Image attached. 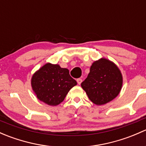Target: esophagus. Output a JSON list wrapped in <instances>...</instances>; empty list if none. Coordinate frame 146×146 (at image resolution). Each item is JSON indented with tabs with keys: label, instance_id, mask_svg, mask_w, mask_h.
I'll return each mask as SVG.
<instances>
[{
	"label": "esophagus",
	"instance_id": "34e87169",
	"mask_svg": "<svg viewBox=\"0 0 146 146\" xmlns=\"http://www.w3.org/2000/svg\"><path fill=\"white\" fill-rule=\"evenodd\" d=\"M82 81V80L81 78H78L77 79V82H78V85H80Z\"/></svg>",
	"mask_w": 146,
	"mask_h": 146
}]
</instances>
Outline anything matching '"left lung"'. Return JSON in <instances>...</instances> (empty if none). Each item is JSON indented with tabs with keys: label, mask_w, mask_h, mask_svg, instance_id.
<instances>
[{
	"label": "left lung",
	"mask_w": 146,
	"mask_h": 146,
	"mask_svg": "<svg viewBox=\"0 0 146 146\" xmlns=\"http://www.w3.org/2000/svg\"><path fill=\"white\" fill-rule=\"evenodd\" d=\"M122 82V75L118 67L111 61L101 58L92 64L81 86L94 104L102 105L119 95Z\"/></svg>",
	"instance_id": "1"
}]
</instances>
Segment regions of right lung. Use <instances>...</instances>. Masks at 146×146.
<instances>
[{"label": "right lung", "instance_id": "right-lung-1", "mask_svg": "<svg viewBox=\"0 0 146 146\" xmlns=\"http://www.w3.org/2000/svg\"><path fill=\"white\" fill-rule=\"evenodd\" d=\"M32 89L39 100L56 106L64 100L68 91L77 85L67 68L57 64H46L32 78Z\"/></svg>", "mask_w": 146, "mask_h": 146}]
</instances>
